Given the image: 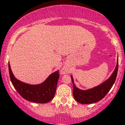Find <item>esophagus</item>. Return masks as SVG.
<instances>
[{
    "instance_id": "obj_1",
    "label": "esophagus",
    "mask_w": 125,
    "mask_h": 125,
    "mask_svg": "<svg viewBox=\"0 0 125 125\" xmlns=\"http://www.w3.org/2000/svg\"><path fill=\"white\" fill-rule=\"evenodd\" d=\"M67 72H68V69L66 68H65V67L63 68L61 70V73H62V74H65V73H66Z\"/></svg>"
}]
</instances>
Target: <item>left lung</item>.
<instances>
[{"instance_id":"8db88e82","label":"left lung","mask_w":125,"mask_h":125,"mask_svg":"<svg viewBox=\"0 0 125 125\" xmlns=\"http://www.w3.org/2000/svg\"><path fill=\"white\" fill-rule=\"evenodd\" d=\"M118 68V60L114 73L107 81L101 84V85L86 91L80 90L78 88H77L74 84L73 77L71 76L73 84V94L74 99L77 102H80L82 104L95 103L102 99L110 90L115 83L117 75Z\"/></svg>"}]
</instances>
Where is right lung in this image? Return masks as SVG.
<instances>
[{"label": "right lung", "mask_w": 125, "mask_h": 125, "mask_svg": "<svg viewBox=\"0 0 125 125\" xmlns=\"http://www.w3.org/2000/svg\"><path fill=\"white\" fill-rule=\"evenodd\" d=\"M9 70L13 86L24 99L36 103L45 104L54 97L57 83L60 77L59 71L52 73L42 83L31 85L17 80L11 72L9 63Z\"/></svg>", "instance_id": "1"}]
</instances>
